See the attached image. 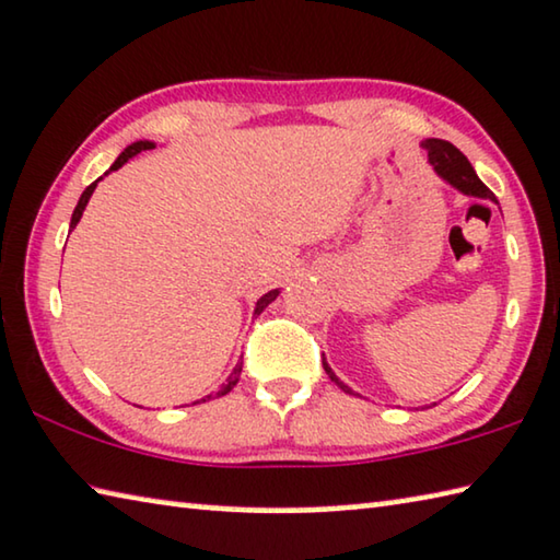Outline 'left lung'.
<instances>
[{
    "instance_id": "left-lung-1",
    "label": "left lung",
    "mask_w": 560,
    "mask_h": 560,
    "mask_svg": "<svg viewBox=\"0 0 560 560\" xmlns=\"http://www.w3.org/2000/svg\"><path fill=\"white\" fill-rule=\"evenodd\" d=\"M421 147L425 149V154H429V164L433 166V172H436L443 182L454 186V189H458L460 194H468V197L495 201L491 189H488V186L476 176L471 162H468V159L460 154L458 149L451 144V141L425 139ZM495 203H499V201H495ZM322 363H324V371L328 374V378H331L334 384L341 388V392L353 394L351 388L346 386L343 381L334 374L331 366H328V363H326V359H322Z\"/></svg>"
}]
</instances>
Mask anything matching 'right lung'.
<instances>
[{
    "label": "right lung",
    "instance_id": "right-lung-1",
    "mask_svg": "<svg viewBox=\"0 0 560 560\" xmlns=\"http://www.w3.org/2000/svg\"><path fill=\"white\" fill-rule=\"evenodd\" d=\"M147 149H154V141H135V144H129V147L124 149V152L119 154L117 162H114V164L109 166V172H117V168L127 164L131 156H137L139 152H147ZM109 172H106V174H109ZM106 174H104V176H106ZM100 179H102V176H100ZM100 179H96L94 184H89L86 189H84L82 197H79V203H77V209H74V214H72V224H69V232H72V229L79 224V219H82V214H84V207L89 203V197H92V194H94V189H96V184H100ZM277 296H279V289H273V291H269V294H264L259 301H256L254 314H261L264 308L269 306L271 301L277 299ZM238 376H242V363H236L234 371H232V374H229V378H226V384L221 386V392H217V396H224V394L232 392V388L236 386ZM207 398H211V396H207ZM207 398H201V401H207ZM197 404H199V401H197Z\"/></svg>",
    "mask_w": 560,
    "mask_h": 560
}]
</instances>
